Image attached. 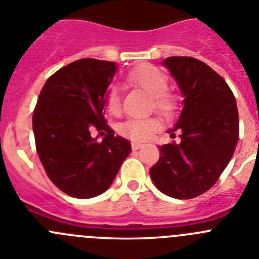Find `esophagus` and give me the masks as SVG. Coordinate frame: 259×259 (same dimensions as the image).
I'll use <instances>...</instances> for the list:
<instances>
[{
    "label": "esophagus",
    "instance_id": "34e87169",
    "mask_svg": "<svg viewBox=\"0 0 259 259\" xmlns=\"http://www.w3.org/2000/svg\"><path fill=\"white\" fill-rule=\"evenodd\" d=\"M142 147H143V144H142V143H137V142H133V143H132L133 151H138V149L142 148Z\"/></svg>",
    "mask_w": 259,
    "mask_h": 259
}]
</instances>
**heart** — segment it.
Segmentation results:
<instances>
[{
  "instance_id": "heart-1",
  "label": "heart",
  "mask_w": 259,
  "mask_h": 259,
  "mask_svg": "<svg viewBox=\"0 0 259 259\" xmlns=\"http://www.w3.org/2000/svg\"><path fill=\"white\" fill-rule=\"evenodd\" d=\"M127 83L137 85L151 94L153 107L165 117H170L176 112L179 101L175 94L168 91V78L163 71L153 65L144 64L130 70L126 75ZM106 108L112 115L121 111V93L116 87H111L106 94ZM159 121L154 117L127 118L118 125V133L122 137L134 142L148 141L158 132Z\"/></svg>"
}]
</instances>
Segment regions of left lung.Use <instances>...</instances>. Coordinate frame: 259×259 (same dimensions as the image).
<instances>
[{
  "label": "left lung",
  "mask_w": 259,
  "mask_h": 259,
  "mask_svg": "<svg viewBox=\"0 0 259 259\" xmlns=\"http://www.w3.org/2000/svg\"><path fill=\"white\" fill-rule=\"evenodd\" d=\"M175 76L184 107L171 133L180 143L159 147L149 175L159 192L192 199L212 188L230 162L239 139V113L230 87L203 61L187 56L163 61Z\"/></svg>",
  "instance_id": "left-lung-1"
}]
</instances>
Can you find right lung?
<instances>
[{"label": "right lung", "mask_w": 259, "mask_h": 259, "mask_svg": "<svg viewBox=\"0 0 259 259\" xmlns=\"http://www.w3.org/2000/svg\"><path fill=\"white\" fill-rule=\"evenodd\" d=\"M115 62L81 59L47 79L33 111L38 157L61 192L74 198L102 194L132 152L130 142L115 135L105 118L106 91ZM98 130L102 142L92 138Z\"/></svg>", "instance_id": "obj_1"}]
</instances>
